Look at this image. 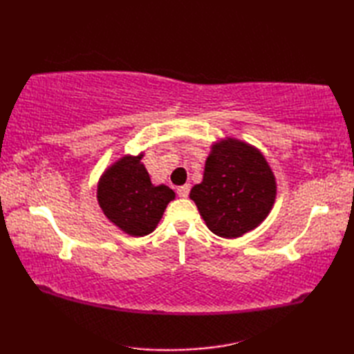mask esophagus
<instances>
[{"label":"esophagus","mask_w":354,"mask_h":354,"mask_svg":"<svg viewBox=\"0 0 354 354\" xmlns=\"http://www.w3.org/2000/svg\"><path fill=\"white\" fill-rule=\"evenodd\" d=\"M176 193H178V196H179V198H187V196H189V193H190V185H189V184H185V185L178 187Z\"/></svg>","instance_id":"esophagus-1"}]
</instances>
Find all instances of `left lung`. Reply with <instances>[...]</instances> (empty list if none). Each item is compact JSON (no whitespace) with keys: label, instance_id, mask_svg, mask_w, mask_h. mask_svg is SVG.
<instances>
[{"label":"left lung","instance_id":"left-lung-1","mask_svg":"<svg viewBox=\"0 0 354 354\" xmlns=\"http://www.w3.org/2000/svg\"><path fill=\"white\" fill-rule=\"evenodd\" d=\"M275 178L257 149L237 140L213 146L204 181L190 198L216 236L240 237L266 219L275 201Z\"/></svg>","mask_w":354,"mask_h":354}]
</instances>
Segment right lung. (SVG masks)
<instances>
[{
  "instance_id": "right-lung-1",
  "label": "right lung",
  "mask_w": 354,
  "mask_h": 354,
  "mask_svg": "<svg viewBox=\"0 0 354 354\" xmlns=\"http://www.w3.org/2000/svg\"><path fill=\"white\" fill-rule=\"evenodd\" d=\"M142 155L124 156L104 171L99 183L97 199L111 222L131 236L152 232L165 207L175 199L167 185H152Z\"/></svg>"
}]
</instances>
